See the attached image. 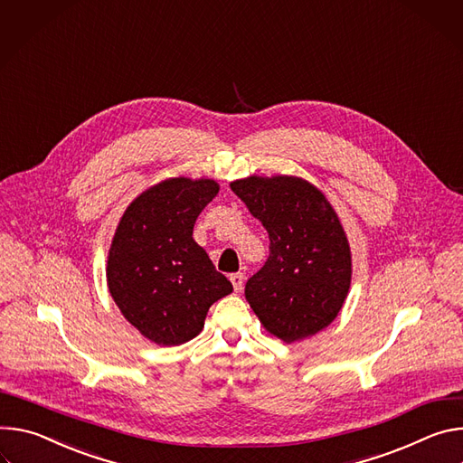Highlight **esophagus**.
<instances>
[{"label": "esophagus", "mask_w": 463, "mask_h": 463, "mask_svg": "<svg viewBox=\"0 0 463 463\" xmlns=\"http://www.w3.org/2000/svg\"><path fill=\"white\" fill-rule=\"evenodd\" d=\"M230 281H232V285H233L235 292H241L242 287H244V274H242V272H235V274L230 276Z\"/></svg>", "instance_id": "1"}]
</instances>
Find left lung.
<instances>
[{
	"label": "left lung",
	"mask_w": 463,
	"mask_h": 463,
	"mask_svg": "<svg viewBox=\"0 0 463 463\" xmlns=\"http://www.w3.org/2000/svg\"><path fill=\"white\" fill-rule=\"evenodd\" d=\"M270 239L267 263L244 287L261 324L290 344L326 329L351 283V251L331 203L294 176H250L230 184Z\"/></svg>",
	"instance_id": "left-lung-1"
}]
</instances>
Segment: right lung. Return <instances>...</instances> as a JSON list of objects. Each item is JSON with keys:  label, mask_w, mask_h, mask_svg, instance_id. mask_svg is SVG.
<instances>
[{"label": "right lung", "mask_w": 463, "mask_h": 463, "mask_svg": "<svg viewBox=\"0 0 463 463\" xmlns=\"http://www.w3.org/2000/svg\"><path fill=\"white\" fill-rule=\"evenodd\" d=\"M217 193L213 180H165L141 193L116 230L109 288L150 342L178 345L194 338L210 307L233 290L193 239L200 212Z\"/></svg>", "instance_id": "obj_1"}]
</instances>
